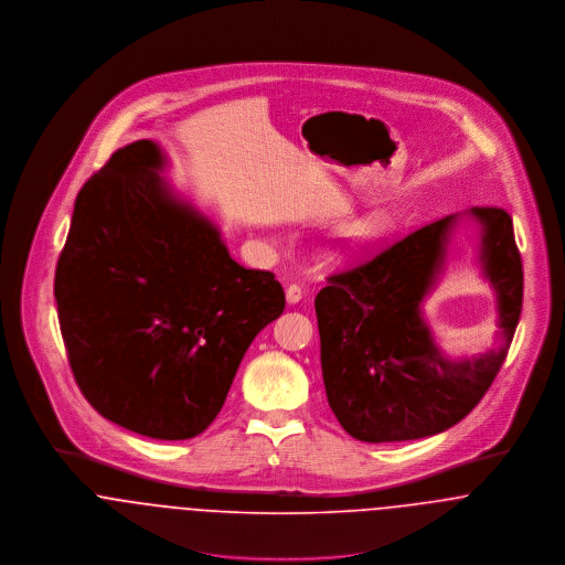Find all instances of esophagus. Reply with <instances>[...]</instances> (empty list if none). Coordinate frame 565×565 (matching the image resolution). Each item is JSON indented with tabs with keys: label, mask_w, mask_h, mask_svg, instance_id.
I'll return each mask as SVG.
<instances>
[{
	"label": "esophagus",
	"mask_w": 565,
	"mask_h": 565,
	"mask_svg": "<svg viewBox=\"0 0 565 565\" xmlns=\"http://www.w3.org/2000/svg\"><path fill=\"white\" fill-rule=\"evenodd\" d=\"M301 299H303V290H301V286L290 284V286L286 288V301H288L290 306H295V303H299Z\"/></svg>",
	"instance_id": "1"
}]
</instances>
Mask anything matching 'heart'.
<instances>
[{
	"mask_svg": "<svg viewBox=\"0 0 565 565\" xmlns=\"http://www.w3.org/2000/svg\"><path fill=\"white\" fill-rule=\"evenodd\" d=\"M390 232H392V218L387 214L383 212L366 214L340 230L335 243L329 249V255L335 262H349L366 249H371L379 241H383Z\"/></svg>",
	"mask_w": 565,
	"mask_h": 565,
	"instance_id": "obj_1",
	"label": "heart"
}]
</instances>
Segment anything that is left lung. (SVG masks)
<instances>
[{"label":"left lung","mask_w":565,"mask_h":565,"mask_svg":"<svg viewBox=\"0 0 565 565\" xmlns=\"http://www.w3.org/2000/svg\"><path fill=\"white\" fill-rule=\"evenodd\" d=\"M463 216L481 227L479 262L497 292L499 333L488 353L446 358L423 313L461 214L331 275L316 295L324 392L349 436L379 444L441 434L477 407L499 375L522 312V259L504 210L470 207Z\"/></svg>","instance_id":"8db88e82"}]
</instances>
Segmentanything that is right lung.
I'll return each instance as SVG.
<instances>
[{"label": "right lung", "mask_w": 565, "mask_h": 565, "mask_svg": "<svg viewBox=\"0 0 565 565\" xmlns=\"http://www.w3.org/2000/svg\"><path fill=\"white\" fill-rule=\"evenodd\" d=\"M164 167L158 142L136 140L82 186L54 297L84 398L134 434L189 439L212 425L286 297L273 273L232 259Z\"/></svg>", "instance_id": "add662e5"}]
</instances>
